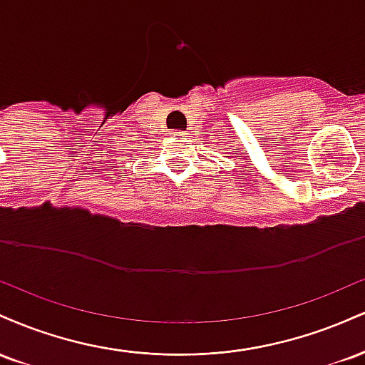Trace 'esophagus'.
I'll use <instances>...</instances> for the list:
<instances>
[{
    "mask_svg": "<svg viewBox=\"0 0 365 365\" xmlns=\"http://www.w3.org/2000/svg\"><path fill=\"white\" fill-rule=\"evenodd\" d=\"M173 135H187V133L185 132H180V130H175Z\"/></svg>",
    "mask_w": 365,
    "mask_h": 365,
    "instance_id": "1",
    "label": "esophagus"
}]
</instances>
